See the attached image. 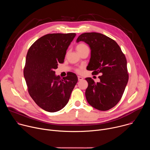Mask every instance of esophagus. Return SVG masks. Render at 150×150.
<instances>
[{
    "label": "esophagus",
    "instance_id": "obj_1",
    "mask_svg": "<svg viewBox=\"0 0 150 150\" xmlns=\"http://www.w3.org/2000/svg\"><path fill=\"white\" fill-rule=\"evenodd\" d=\"M78 81H82L83 79V78L81 76H78Z\"/></svg>",
    "mask_w": 150,
    "mask_h": 150
}]
</instances>
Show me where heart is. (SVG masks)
<instances>
[{
  "instance_id": "obj_1",
  "label": "heart",
  "mask_w": 150,
  "mask_h": 150,
  "mask_svg": "<svg viewBox=\"0 0 150 150\" xmlns=\"http://www.w3.org/2000/svg\"><path fill=\"white\" fill-rule=\"evenodd\" d=\"M87 48H88V46H87V45H85L83 44V43H80V44L76 46V50H77V52H78V53L81 52V51H82L83 50H84V49H87ZM81 69H82V67H81V68L77 69H76V71H77L78 72H80L81 71Z\"/></svg>"
}]
</instances>
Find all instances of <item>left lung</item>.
Here are the masks:
<instances>
[{
    "label": "left lung",
    "mask_w": 150,
    "mask_h": 150,
    "mask_svg": "<svg viewBox=\"0 0 150 150\" xmlns=\"http://www.w3.org/2000/svg\"><path fill=\"white\" fill-rule=\"evenodd\" d=\"M79 41L85 42L91 49L88 70L93 71V75L101 74L99 82L85 78L88 83L85 97L94 108L108 110L120 101L128 81L125 56L115 40L100 33H83L76 40Z\"/></svg>",
    "instance_id": "obj_1"
}]
</instances>
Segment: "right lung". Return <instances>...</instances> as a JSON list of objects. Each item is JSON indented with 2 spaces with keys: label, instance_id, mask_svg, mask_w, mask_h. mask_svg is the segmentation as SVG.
Returning <instances> with one entry per match:
<instances>
[{
  "label": "right lung",
  "instance_id": "right-lung-1",
  "mask_svg": "<svg viewBox=\"0 0 150 150\" xmlns=\"http://www.w3.org/2000/svg\"><path fill=\"white\" fill-rule=\"evenodd\" d=\"M75 33L49 34L36 40L26 56L24 76L33 100L49 112L60 110L69 101L78 77L70 72L60 78L55 75L59 63L64 62Z\"/></svg>",
  "mask_w": 150,
  "mask_h": 150
}]
</instances>
